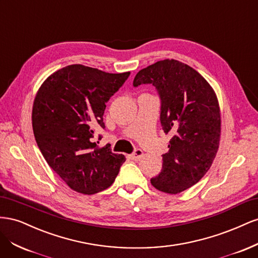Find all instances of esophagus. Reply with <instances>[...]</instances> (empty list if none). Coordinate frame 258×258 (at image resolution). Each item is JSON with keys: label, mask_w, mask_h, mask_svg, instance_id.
<instances>
[{"label": "esophagus", "mask_w": 258, "mask_h": 258, "mask_svg": "<svg viewBox=\"0 0 258 258\" xmlns=\"http://www.w3.org/2000/svg\"><path fill=\"white\" fill-rule=\"evenodd\" d=\"M144 156V153L142 150H136L134 154L130 155V157L134 160H140Z\"/></svg>", "instance_id": "esophagus-1"}]
</instances>
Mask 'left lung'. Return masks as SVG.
<instances>
[{"mask_svg":"<svg viewBox=\"0 0 258 258\" xmlns=\"http://www.w3.org/2000/svg\"><path fill=\"white\" fill-rule=\"evenodd\" d=\"M141 84L158 90L162 130L171 136L161 172L151 183L166 194L182 192L205 176L217 154L222 120L216 93L196 70L174 59L139 71L134 86Z\"/></svg>","mask_w":258,"mask_h":258,"instance_id":"1","label":"left lung"}]
</instances>
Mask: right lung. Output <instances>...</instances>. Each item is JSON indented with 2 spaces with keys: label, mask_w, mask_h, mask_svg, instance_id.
Masks as SVG:
<instances>
[{
  "label": "right lung",
  "mask_w": 258,
  "mask_h": 258,
  "mask_svg": "<svg viewBox=\"0 0 258 258\" xmlns=\"http://www.w3.org/2000/svg\"><path fill=\"white\" fill-rule=\"evenodd\" d=\"M129 75L71 64L49 75L36 92L32 127L37 146L50 168L77 192L106 189L126 160L92 139L97 129L105 128V102Z\"/></svg>",
  "instance_id": "right-lung-1"
}]
</instances>
